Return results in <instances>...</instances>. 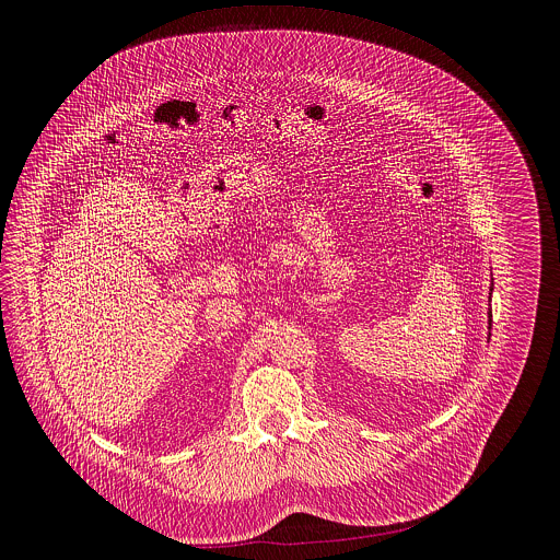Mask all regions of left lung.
<instances>
[{
  "instance_id": "obj_1",
  "label": "left lung",
  "mask_w": 560,
  "mask_h": 560,
  "mask_svg": "<svg viewBox=\"0 0 560 560\" xmlns=\"http://www.w3.org/2000/svg\"><path fill=\"white\" fill-rule=\"evenodd\" d=\"M491 291H493V282H491ZM489 325H491V313H489ZM491 329V327H489Z\"/></svg>"
}]
</instances>
